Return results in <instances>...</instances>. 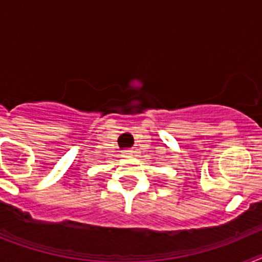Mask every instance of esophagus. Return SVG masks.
<instances>
[{
    "label": "esophagus",
    "instance_id": "1",
    "mask_svg": "<svg viewBox=\"0 0 262 262\" xmlns=\"http://www.w3.org/2000/svg\"><path fill=\"white\" fill-rule=\"evenodd\" d=\"M123 155H124V156H127V157L133 156V155H134V151H131V149H128V151H124V152H123Z\"/></svg>",
    "mask_w": 262,
    "mask_h": 262
}]
</instances>
